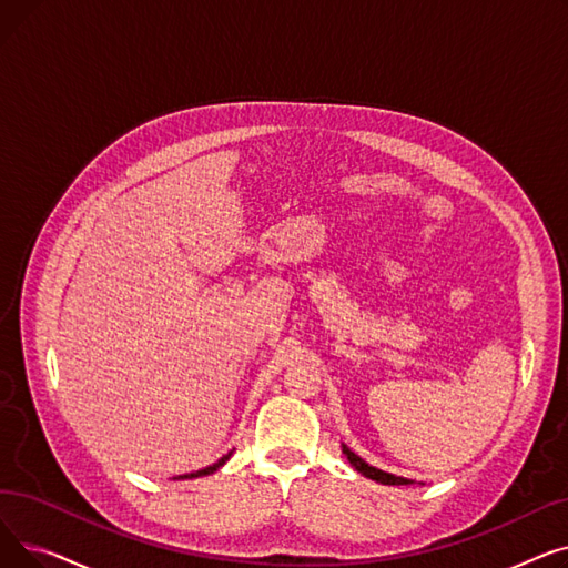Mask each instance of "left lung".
Wrapping results in <instances>:
<instances>
[{
	"instance_id": "obj_1",
	"label": "left lung",
	"mask_w": 568,
	"mask_h": 568,
	"mask_svg": "<svg viewBox=\"0 0 568 568\" xmlns=\"http://www.w3.org/2000/svg\"><path fill=\"white\" fill-rule=\"evenodd\" d=\"M343 446V454L347 456V460H349V465L359 471V474H364L366 479H373V481H377V484H382V486H409V484H414L412 479H405V476H396V474H392V471H384V469H377V467H373V465H368L362 456H356L347 444H341Z\"/></svg>"
}]
</instances>
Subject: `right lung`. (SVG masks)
I'll use <instances>...</instances> for the list:
<instances>
[{"mask_svg": "<svg viewBox=\"0 0 568 568\" xmlns=\"http://www.w3.org/2000/svg\"><path fill=\"white\" fill-rule=\"evenodd\" d=\"M230 456H232V452H227L221 460H216L214 465H209V467H204V469H197V471H191V474H179V476H174L176 481H184V479H197V476H206V474H214L219 467H223L227 460H230Z\"/></svg>", "mask_w": 568, "mask_h": 568, "instance_id": "add662e5", "label": "right lung"}]
</instances>
